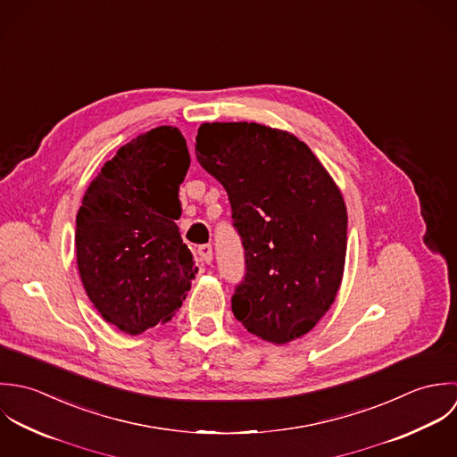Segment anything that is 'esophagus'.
Wrapping results in <instances>:
<instances>
[{
  "label": "esophagus",
  "instance_id": "obj_1",
  "mask_svg": "<svg viewBox=\"0 0 457 457\" xmlns=\"http://www.w3.org/2000/svg\"><path fill=\"white\" fill-rule=\"evenodd\" d=\"M195 254H197V258H199V262H203V263H212V260H213V253H212V245H199L197 249H195Z\"/></svg>",
  "mask_w": 457,
  "mask_h": 457
}]
</instances>
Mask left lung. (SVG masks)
I'll list each match as a JSON object with an SVG mask.
<instances>
[{
  "label": "left lung",
  "instance_id": "left-lung-1",
  "mask_svg": "<svg viewBox=\"0 0 457 457\" xmlns=\"http://www.w3.org/2000/svg\"><path fill=\"white\" fill-rule=\"evenodd\" d=\"M197 162L228 192L245 251L231 309L256 337L286 345L327 314L346 260L343 194L296 136L262 123H203Z\"/></svg>",
  "mask_w": 457,
  "mask_h": 457
}]
</instances>
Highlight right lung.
<instances>
[{"instance_id": "1", "label": "right lung", "mask_w": 457, "mask_h": 457, "mask_svg": "<svg viewBox=\"0 0 457 457\" xmlns=\"http://www.w3.org/2000/svg\"><path fill=\"white\" fill-rule=\"evenodd\" d=\"M188 166L182 132L162 125L123 145L85 192L78 269L95 309L125 334L168 323L197 272L175 222Z\"/></svg>"}]
</instances>
